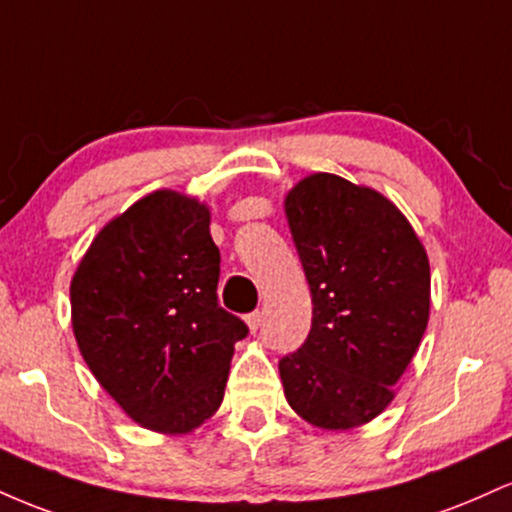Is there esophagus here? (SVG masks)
Here are the masks:
<instances>
[{"label": "esophagus", "instance_id": "esophagus-1", "mask_svg": "<svg viewBox=\"0 0 512 512\" xmlns=\"http://www.w3.org/2000/svg\"><path fill=\"white\" fill-rule=\"evenodd\" d=\"M245 320H248L250 330L257 332V330H260V325H262V313H260V310H255V313H250L248 317H245Z\"/></svg>", "mask_w": 512, "mask_h": 512}]
</instances>
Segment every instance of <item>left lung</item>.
<instances>
[{
  "mask_svg": "<svg viewBox=\"0 0 512 512\" xmlns=\"http://www.w3.org/2000/svg\"><path fill=\"white\" fill-rule=\"evenodd\" d=\"M286 219L313 296V325L281 356L284 395L327 431L361 426L392 402V385L426 332V250L390 199L330 173L293 187Z\"/></svg>",
  "mask_w": 512,
  "mask_h": 512,
  "instance_id": "obj_1",
  "label": "left lung"
}]
</instances>
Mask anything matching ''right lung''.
Returning <instances> with one entry per match:
<instances>
[{
    "instance_id": "obj_1",
    "label": "right lung",
    "mask_w": 512,
    "mask_h": 512,
    "mask_svg": "<svg viewBox=\"0 0 512 512\" xmlns=\"http://www.w3.org/2000/svg\"><path fill=\"white\" fill-rule=\"evenodd\" d=\"M209 209L158 190L98 233L72 279L81 356L151 431L185 433L219 409L248 325L219 305Z\"/></svg>"
}]
</instances>
